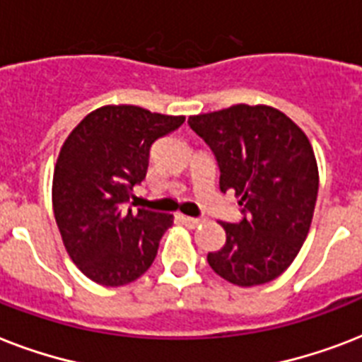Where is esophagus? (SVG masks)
<instances>
[{
    "label": "esophagus",
    "instance_id": "obj_1",
    "mask_svg": "<svg viewBox=\"0 0 362 362\" xmlns=\"http://www.w3.org/2000/svg\"><path fill=\"white\" fill-rule=\"evenodd\" d=\"M182 220H184V223H186L189 229H193V227H197L199 223H201V220H199V218H192V216H182Z\"/></svg>",
    "mask_w": 362,
    "mask_h": 362
}]
</instances>
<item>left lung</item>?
<instances>
[{"label": "left lung", "mask_w": 362, "mask_h": 362, "mask_svg": "<svg viewBox=\"0 0 362 362\" xmlns=\"http://www.w3.org/2000/svg\"><path fill=\"white\" fill-rule=\"evenodd\" d=\"M189 127L214 152L220 189H233L242 209L226 244L209 253L216 274L235 286H261L293 263L308 237L320 173L308 136L269 105H233L189 116Z\"/></svg>", "instance_id": "obj_1"}]
</instances>
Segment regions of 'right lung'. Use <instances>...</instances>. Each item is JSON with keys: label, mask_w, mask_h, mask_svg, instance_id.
Instances as JSON below:
<instances>
[{"label": "right lung", "mask_w": 362, "mask_h": 362, "mask_svg": "<svg viewBox=\"0 0 362 362\" xmlns=\"http://www.w3.org/2000/svg\"><path fill=\"white\" fill-rule=\"evenodd\" d=\"M184 120L105 105L65 139L54 167V218L73 263L99 286L135 281L158 255L173 216L133 209V187L146 176L153 142Z\"/></svg>", "instance_id": "add662e5"}]
</instances>
